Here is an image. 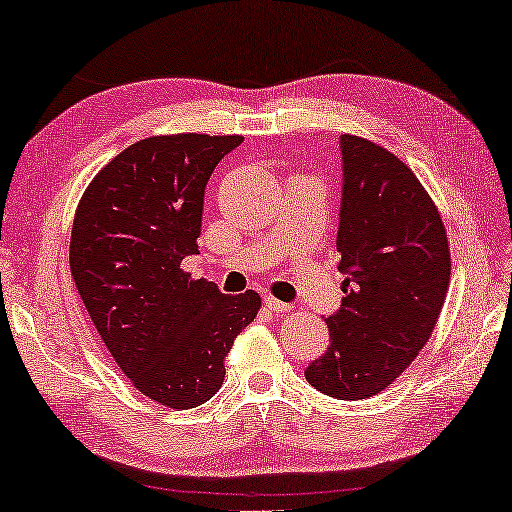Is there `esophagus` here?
<instances>
[{"mask_svg": "<svg viewBox=\"0 0 512 512\" xmlns=\"http://www.w3.org/2000/svg\"><path fill=\"white\" fill-rule=\"evenodd\" d=\"M266 307H269L271 312H275V314H287V312H291V305L289 303H282V300H278V298H273V296H266Z\"/></svg>", "mask_w": 512, "mask_h": 512, "instance_id": "obj_1", "label": "esophagus"}]
</instances>
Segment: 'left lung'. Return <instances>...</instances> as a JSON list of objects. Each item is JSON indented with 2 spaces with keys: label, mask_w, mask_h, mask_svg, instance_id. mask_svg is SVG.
I'll return each instance as SVG.
<instances>
[{
  "label": "left lung",
  "mask_w": 512,
  "mask_h": 512,
  "mask_svg": "<svg viewBox=\"0 0 512 512\" xmlns=\"http://www.w3.org/2000/svg\"><path fill=\"white\" fill-rule=\"evenodd\" d=\"M344 189L337 250L342 307L328 316V351L305 369L342 401L380 394L431 339L451 280L449 239L433 198L392 152L342 136Z\"/></svg>",
  "instance_id": "8db88e82"
}]
</instances>
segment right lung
<instances>
[{"label":"right lung","instance_id":"1","mask_svg":"<svg viewBox=\"0 0 512 512\" xmlns=\"http://www.w3.org/2000/svg\"><path fill=\"white\" fill-rule=\"evenodd\" d=\"M241 141H136L93 177L72 221L70 273L93 326L129 383L173 410L221 389L234 337L262 307L253 289L225 296L182 269L198 253L209 175Z\"/></svg>","mask_w":512,"mask_h":512}]
</instances>
